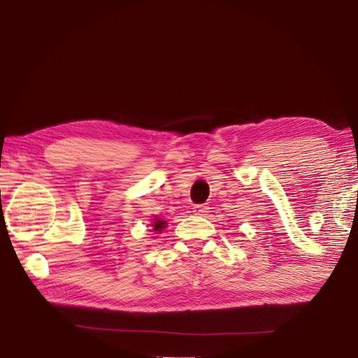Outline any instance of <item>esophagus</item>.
Masks as SVG:
<instances>
[{
    "label": "esophagus",
    "instance_id": "34e87169",
    "mask_svg": "<svg viewBox=\"0 0 358 358\" xmlns=\"http://www.w3.org/2000/svg\"><path fill=\"white\" fill-rule=\"evenodd\" d=\"M193 213L194 215H201V216L207 215L208 213V207L207 206H194L193 207Z\"/></svg>",
    "mask_w": 358,
    "mask_h": 358
}]
</instances>
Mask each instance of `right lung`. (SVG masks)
<instances>
[{"label": "right lung", "mask_w": 358, "mask_h": 358, "mask_svg": "<svg viewBox=\"0 0 358 358\" xmlns=\"http://www.w3.org/2000/svg\"><path fill=\"white\" fill-rule=\"evenodd\" d=\"M152 227H155L156 231H160L164 227H165V221H160V220H156L155 224H152Z\"/></svg>", "instance_id": "1"}]
</instances>
